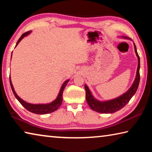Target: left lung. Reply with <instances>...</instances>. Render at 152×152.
I'll list each match as a JSON object with an SVG mask.
<instances>
[{
  "instance_id": "obj_1",
  "label": "left lung",
  "mask_w": 152,
  "mask_h": 152,
  "mask_svg": "<svg viewBox=\"0 0 152 152\" xmlns=\"http://www.w3.org/2000/svg\"><path fill=\"white\" fill-rule=\"evenodd\" d=\"M125 39H129L127 37H123ZM135 51L138 59V66L137 69V74H136V77L133 82V85L131 86V88L125 92V94H122L119 97H117L116 99L110 100L107 101H99L94 99V96H92L91 92L90 91L88 87L86 84L84 85L86 91V99L88 102L89 107L91 109L96 111L98 113H113L117 112V110L121 109L123 107H124L127 104L129 101H130L132 96L135 94L137 91L139 84H140V59L139 56L136 46L134 43Z\"/></svg>"
}]
</instances>
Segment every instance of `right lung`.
<instances>
[{
	"label": "right lung",
	"instance_id": "right-lung-1",
	"mask_svg": "<svg viewBox=\"0 0 152 152\" xmlns=\"http://www.w3.org/2000/svg\"><path fill=\"white\" fill-rule=\"evenodd\" d=\"M30 33H31V31L23 33V34L20 36V37L17 42L16 46L19 44V43L20 42V40H21L23 38L25 37V36H27V35H29ZM16 46H15V47H16ZM9 80H10V84H11L12 92H13L15 96L16 97V99L19 101L20 103L27 110H29V111L33 113H35V114H39V115H45V114H48V113H51L53 111H55V110H57L58 108L60 107V106L61 104V102H62V99H63L62 94H63L64 89L65 88L66 86L67 85V84H68V82L69 81L68 80H66L64 82L63 85L61 87L60 92H59V94L58 95V97L56 98L55 101H53V102H51L50 103H48V104H34L28 103V102L24 101L23 100L20 99L15 91L13 86H12V82L11 80V77H9Z\"/></svg>",
	"mask_w": 152,
	"mask_h": 152
}]
</instances>
